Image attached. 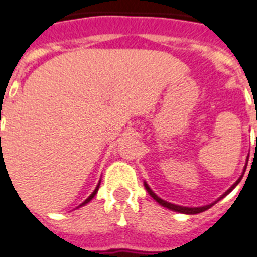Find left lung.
<instances>
[{"label": "left lung", "instance_id": "obj_1", "mask_svg": "<svg viewBox=\"0 0 257 257\" xmlns=\"http://www.w3.org/2000/svg\"><path fill=\"white\" fill-rule=\"evenodd\" d=\"M244 171H245V169H244ZM243 175H244V173H243ZM243 175L240 176V179H239L238 181L235 182L234 185L231 186L230 189H228L227 192L224 193L223 196L220 197V198H223L224 196H227L228 193H230L231 190L234 189L235 186L238 185V184H239V181H240V180H241V177H243ZM144 188H146V190H147V192L150 193V196H151L152 198H154V200L156 201V202H159V203H160V205H162V206L167 207V209H169V210H173V211H177V213H182V214H198V213H202V211H205V210H207V209H209L210 206H213V205H209V206H203V207H182V206H179V205H173V203H169V202H167V201L162 200V198H159V197L156 196V194H155V193L152 192L151 189H150V188H148V185H147V184H144Z\"/></svg>", "mask_w": 257, "mask_h": 257}]
</instances>
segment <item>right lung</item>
Here are the masks:
<instances>
[{"label": "right lung", "instance_id": "right-lung-1", "mask_svg": "<svg viewBox=\"0 0 257 257\" xmlns=\"http://www.w3.org/2000/svg\"><path fill=\"white\" fill-rule=\"evenodd\" d=\"M98 188H99V184H98V185H97V188H95V190H94V192H93V193H92V194H90V196H89V197H88V198H86V200H85V201H84V202H82V203H81V205H80V206H82V205H85V203H88V202H89V201L92 200L93 197H94V196H95V194H97V192H98Z\"/></svg>", "mask_w": 257, "mask_h": 257}]
</instances>
